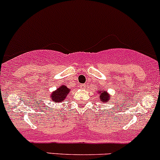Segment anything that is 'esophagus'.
Listing matches in <instances>:
<instances>
[{
    "mask_svg": "<svg viewBox=\"0 0 160 160\" xmlns=\"http://www.w3.org/2000/svg\"><path fill=\"white\" fill-rule=\"evenodd\" d=\"M85 86H86V85H85V84H80L79 85V88H81V89H85Z\"/></svg>",
    "mask_w": 160,
    "mask_h": 160,
    "instance_id": "esophagus-1",
    "label": "esophagus"
}]
</instances>
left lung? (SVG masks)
Returning a JSON list of instances; mask_svg holds the SVG:
<instances>
[{
  "label": "left lung",
  "mask_w": 160,
  "mask_h": 160,
  "mask_svg": "<svg viewBox=\"0 0 160 160\" xmlns=\"http://www.w3.org/2000/svg\"><path fill=\"white\" fill-rule=\"evenodd\" d=\"M99 95L100 100H101V102H106L109 101V95H108V93H107L106 92L103 91L99 92Z\"/></svg>",
  "instance_id": "obj_1"
}]
</instances>
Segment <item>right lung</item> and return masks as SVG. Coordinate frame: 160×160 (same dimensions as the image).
<instances>
[{
	"mask_svg": "<svg viewBox=\"0 0 160 160\" xmlns=\"http://www.w3.org/2000/svg\"><path fill=\"white\" fill-rule=\"evenodd\" d=\"M69 92V88H67L65 85H62L60 88H58L55 92L51 95V98L54 102H63L65 98L67 97V95Z\"/></svg>",
	"mask_w": 160,
	"mask_h": 160,
	"instance_id": "right-lung-1",
	"label": "right lung"
}]
</instances>
